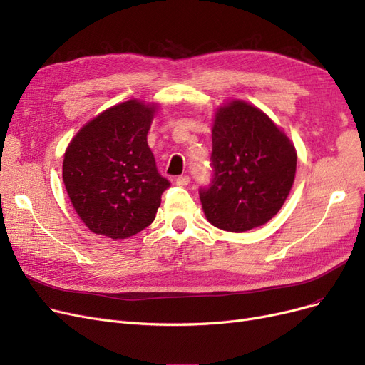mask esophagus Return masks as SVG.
<instances>
[{
	"instance_id": "obj_1",
	"label": "esophagus",
	"mask_w": 365,
	"mask_h": 365,
	"mask_svg": "<svg viewBox=\"0 0 365 365\" xmlns=\"http://www.w3.org/2000/svg\"><path fill=\"white\" fill-rule=\"evenodd\" d=\"M190 182H191V178L187 174H182V175H179V178H175V185H179V186H186Z\"/></svg>"
}]
</instances>
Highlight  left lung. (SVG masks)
<instances>
[{
	"instance_id": "8db88e82",
	"label": "left lung",
	"mask_w": 365,
	"mask_h": 365,
	"mask_svg": "<svg viewBox=\"0 0 365 365\" xmlns=\"http://www.w3.org/2000/svg\"><path fill=\"white\" fill-rule=\"evenodd\" d=\"M212 180L201 186L207 220L242 233L278 213L292 190L296 152L259 108L235 101L221 108L212 129Z\"/></svg>"
}]
</instances>
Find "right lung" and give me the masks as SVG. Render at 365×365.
Here are the masks:
<instances>
[{
	"instance_id": "obj_1",
	"label": "right lung",
	"mask_w": 365,
	"mask_h": 365,
	"mask_svg": "<svg viewBox=\"0 0 365 365\" xmlns=\"http://www.w3.org/2000/svg\"><path fill=\"white\" fill-rule=\"evenodd\" d=\"M155 108L138 101L115 105L81 129L63 160V180L79 218L113 239L150 225L170 180L147 144Z\"/></svg>"
}]
</instances>
